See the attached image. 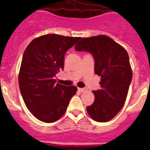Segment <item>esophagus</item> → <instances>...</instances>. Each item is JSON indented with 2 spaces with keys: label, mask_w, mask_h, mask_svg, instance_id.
<instances>
[{
  "label": "esophagus",
  "mask_w": 150,
  "mask_h": 150,
  "mask_svg": "<svg viewBox=\"0 0 150 150\" xmlns=\"http://www.w3.org/2000/svg\"><path fill=\"white\" fill-rule=\"evenodd\" d=\"M78 90H79V91H80V92L86 91V88H78Z\"/></svg>",
  "instance_id": "34e87169"
}]
</instances>
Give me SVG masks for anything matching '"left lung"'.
<instances>
[{
  "label": "left lung",
  "mask_w": 150,
  "mask_h": 150,
  "mask_svg": "<svg viewBox=\"0 0 150 150\" xmlns=\"http://www.w3.org/2000/svg\"><path fill=\"white\" fill-rule=\"evenodd\" d=\"M75 49L91 53L95 59V73L101 77V89L93 91L95 101L86 107V111L98 122L111 120L124 106L132 80L128 53L105 35L83 38Z\"/></svg>",
  "instance_id": "8db88e82"
}]
</instances>
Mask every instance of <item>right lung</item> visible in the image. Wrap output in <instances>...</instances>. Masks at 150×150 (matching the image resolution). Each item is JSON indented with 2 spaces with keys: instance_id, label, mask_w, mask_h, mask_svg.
<instances>
[{
  "instance_id": "obj_1",
  "label": "right lung",
  "mask_w": 150,
  "mask_h": 150,
  "mask_svg": "<svg viewBox=\"0 0 150 150\" xmlns=\"http://www.w3.org/2000/svg\"><path fill=\"white\" fill-rule=\"evenodd\" d=\"M80 37L47 34L34 39L24 51L19 72V86L25 105L37 119L51 123L65 114L75 86L56 83L64 69V55Z\"/></svg>"
}]
</instances>
